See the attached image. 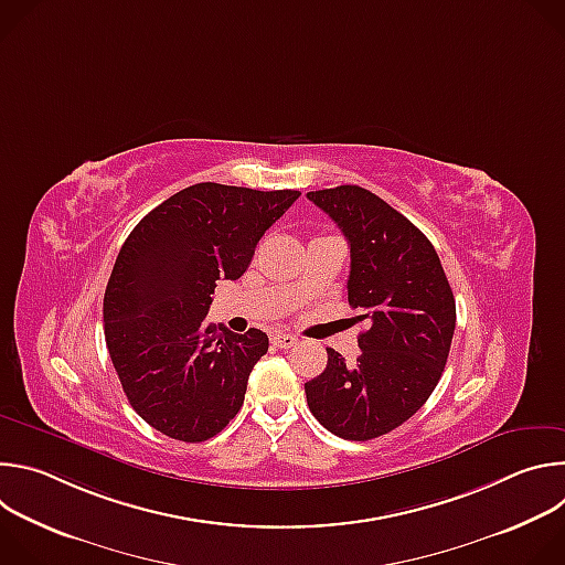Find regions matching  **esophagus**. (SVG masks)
<instances>
[{
  "label": "esophagus",
  "instance_id": "1",
  "mask_svg": "<svg viewBox=\"0 0 565 565\" xmlns=\"http://www.w3.org/2000/svg\"><path fill=\"white\" fill-rule=\"evenodd\" d=\"M273 344L279 347V349H290L297 344V338L295 335H288V333H273Z\"/></svg>",
  "mask_w": 565,
  "mask_h": 565
}]
</instances>
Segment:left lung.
Listing matches in <instances>:
<instances>
[{
    "instance_id": "8db88e82",
    "label": "left lung",
    "mask_w": 565,
    "mask_h": 565,
    "mask_svg": "<svg viewBox=\"0 0 565 565\" xmlns=\"http://www.w3.org/2000/svg\"><path fill=\"white\" fill-rule=\"evenodd\" d=\"M351 246L349 303L360 308L355 364L327 349L324 373L303 384L310 414L344 440H371L407 423L436 388L456 329V301L431 241L358 185L306 194Z\"/></svg>"
}]
</instances>
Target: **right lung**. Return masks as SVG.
I'll return each mask as SVG.
<instances>
[{
  "label": "right lung",
  "instance_id": "add662e5",
  "mask_svg": "<svg viewBox=\"0 0 565 565\" xmlns=\"http://www.w3.org/2000/svg\"><path fill=\"white\" fill-rule=\"evenodd\" d=\"M196 183L153 207L114 264L105 340L134 412L183 443L216 436L244 405L268 335L205 324L218 279H238L266 230L299 199Z\"/></svg>",
  "mask_w": 565,
  "mask_h": 565
}]
</instances>
